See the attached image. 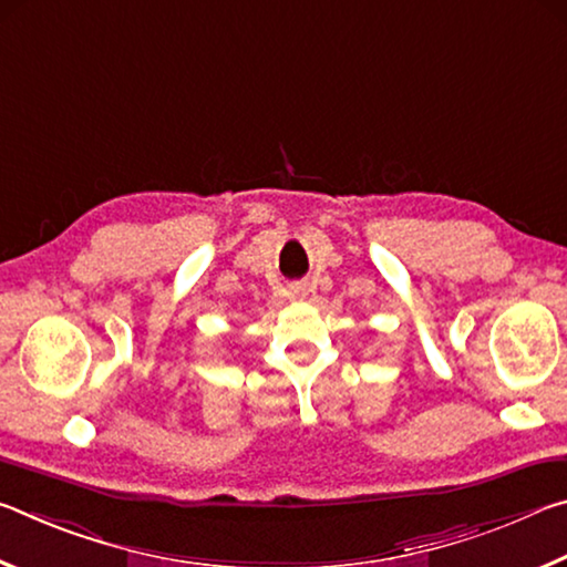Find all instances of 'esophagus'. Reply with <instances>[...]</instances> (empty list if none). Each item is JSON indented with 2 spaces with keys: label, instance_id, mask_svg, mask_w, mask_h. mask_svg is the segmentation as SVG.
<instances>
[{
  "label": "esophagus",
  "instance_id": "1",
  "mask_svg": "<svg viewBox=\"0 0 567 567\" xmlns=\"http://www.w3.org/2000/svg\"><path fill=\"white\" fill-rule=\"evenodd\" d=\"M290 295L295 297V300H305V295H307V287H305L302 282H297V285H292V287H290Z\"/></svg>",
  "mask_w": 567,
  "mask_h": 567
}]
</instances>
